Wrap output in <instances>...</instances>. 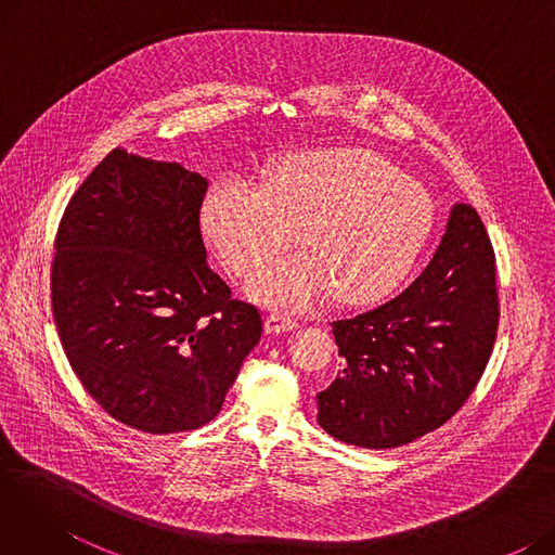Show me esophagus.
<instances>
[{"mask_svg":"<svg viewBox=\"0 0 555 555\" xmlns=\"http://www.w3.org/2000/svg\"><path fill=\"white\" fill-rule=\"evenodd\" d=\"M297 326H299V324L295 322V319H289V317L279 314V312H272V314H268V319H266V333H270V335L295 331Z\"/></svg>","mask_w":555,"mask_h":555,"instance_id":"34e87169","label":"esophagus"}]
</instances>
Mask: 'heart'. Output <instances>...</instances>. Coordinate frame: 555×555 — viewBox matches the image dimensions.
Segmentation results:
<instances>
[{
    "label": "heart",
    "instance_id": "1",
    "mask_svg": "<svg viewBox=\"0 0 555 555\" xmlns=\"http://www.w3.org/2000/svg\"><path fill=\"white\" fill-rule=\"evenodd\" d=\"M436 207L423 184L364 149H322L283 159L268 184L227 175L202 204V227L254 301L308 310L333 295L369 304L410 274L429 241Z\"/></svg>",
    "mask_w": 555,
    "mask_h": 555
}]
</instances>
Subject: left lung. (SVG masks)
<instances>
[{
    "label": "left lung",
    "instance_id": "obj_1",
    "mask_svg": "<svg viewBox=\"0 0 555 555\" xmlns=\"http://www.w3.org/2000/svg\"><path fill=\"white\" fill-rule=\"evenodd\" d=\"M498 324L490 238L470 204L456 202L439 249L404 293L333 322L341 371L317 393V423L369 450L421 439L470 398Z\"/></svg>",
    "mask_w": 555,
    "mask_h": 555
}]
</instances>
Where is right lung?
<instances>
[{
    "label": "right lung",
    "instance_id": "obj_1",
    "mask_svg": "<svg viewBox=\"0 0 555 555\" xmlns=\"http://www.w3.org/2000/svg\"><path fill=\"white\" fill-rule=\"evenodd\" d=\"M204 193L178 162L114 149L57 227L51 304L67 360L112 418L149 434L214 421L262 333L207 266Z\"/></svg>",
    "mask_w": 555,
    "mask_h": 555
}]
</instances>
